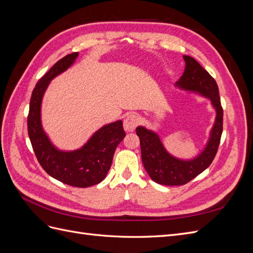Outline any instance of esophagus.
I'll list each match as a JSON object with an SVG mask.
<instances>
[{
    "label": "esophagus",
    "instance_id": "obj_1",
    "mask_svg": "<svg viewBox=\"0 0 253 253\" xmlns=\"http://www.w3.org/2000/svg\"><path fill=\"white\" fill-rule=\"evenodd\" d=\"M139 122V118L136 116L134 114L128 115V116L126 117V119L124 120V127L126 132H134V129L136 128V126H138Z\"/></svg>",
    "mask_w": 253,
    "mask_h": 253
}]
</instances>
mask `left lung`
I'll return each instance as SVG.
<instances>
[{"label":"left lung","instance_id":"8db88e82","mask_svg":"<svg viewBox=\"0 0 253 253\" xmlns=\"http://www.w3.org/2000/svg\"><path fill=\"white\" fill-rule=\"evenodd\" d=\"M185 72L174 86L188 94H196L211 102L215 119L204 149L189 159L175 157L167 151L158 134L142 126L136 127L141 148V159L145 171L152 180L165 186H181L195 178L208 168L216 155L223 133V109L217 84L195 59L183 56Z\"/></svg>","mask_w":253,"mask_h":253}]
</instances>
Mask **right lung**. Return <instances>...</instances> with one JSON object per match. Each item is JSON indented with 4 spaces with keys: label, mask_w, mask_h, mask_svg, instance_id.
<instances>
[{
    "label": "right lung",
    "mask_w": 253,
    "mask_h": 253,
    "mask_svg": "<svg viewBox=\"0 0 253 253\" xmlns=\"http://www.w3.org/2000/svg\"><path fill=\"white\" fill-rule=\"evenodd\" d=\"M79 52L65 56L53 65L36 84L29 103L27 118L28 136L38 162L48 175L73 187L87 188L101 182L108 174L115 150L126 133L122 121L104 125L89 137L81 148L59 150L45 133L41 121V105L50 81L68 70Z\"/></svg>",
    "instance_id": "obj_1"
}]
</instances>
